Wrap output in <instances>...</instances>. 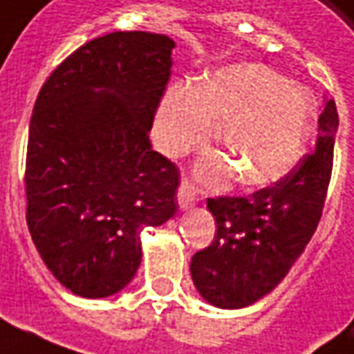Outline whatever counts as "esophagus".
I'll use <instances>...</instances> for the list:
<instances>
[{
    "label": "esophagus",
    "mask_w": 354,
    "mask_h": 354,
    "mask_svg": "<svg viewBox=\"0 0 354 354\" xmlns=\"http://www.w3.org/2000/svg\"><path fill=\"white\" fill-rule=\"evenodd\" d=\"M177 200H179V205H181L183 209H189V207L196 204V190H194L189 179H183L181 185H179Z\"/></svg>",
    "instance_id": "1"
}]
</instances>
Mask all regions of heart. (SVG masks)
<instances>
[{"instance_id": "b5f03b06", "label": "heart", "mask_w": 354, "mask_h": 354, "mask_svg": "<svg viewBox=\"0 0 354 354\" xmlns=\"http://www.w3.org/2000/svg\"><path fill=\"white\" fill-rule=\"evenodd\" d=\"M219 125L223 158L200 164L205 179L234 171L244 187L280 181L299 162L309 125V104L297 87L259 64H234L200 84H175L165 91L156 118L158 147L169 156L205 141Z\"/></svg>"}]
</instances>
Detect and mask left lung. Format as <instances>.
I'll return each mask as SVG.
<instances>
[{
	"label": "left lung",
	"instance_id": "8db88e82",
	"mask_svg": "<svg viewBox=\"0 0 354 354\" xmlns=\"http://www.w3.org/2000/svg\"><path fill=\"white\" fill-rule=\"evenodd\" d=\"M337 125L335 102L326 99L315 150L286 177L250 196L207 198L217 232L190 261L194 286L205 301L242 309L284 280L322 217Z\"/></svg>",
	"mask_w": 354,
	"mask_h": 354
}]
</instances>
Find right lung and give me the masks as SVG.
Segmentation results:
<instances>
[{"mask_svg": "<svg viewBox=\"0 0 354 354\" xmlns=\"http://www.w3.org/2000/svg\"><path fill=\"white\" fill-rule=\"evenodd\" d=\"M171 37L112 32L66 57L39 89L26 152V223L70 292L109 297L141 265V232L177 212V165L149 131L171 76Z\"/></svg>", "mask_w": 354, "mask_h": 354, "instance_id": "add662e5", "label": "right lung"}]
</instances>
